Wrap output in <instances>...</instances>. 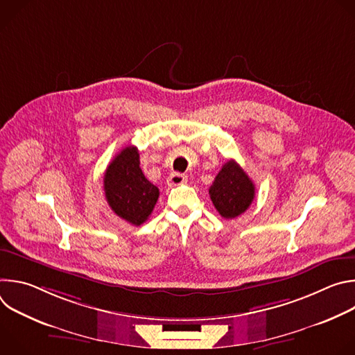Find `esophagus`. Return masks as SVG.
Returning a JSON list of instances; mask_svg holds the SVG:
<instances>
[{
  "instance_id": "obj_1",
  "label": "esophagus",
  "mask_w": 355,
  "mask_h": 355,
  "mask_svg": "<svg viewBox=\"0 0 355 355\" xmlns=\"http://www.w3.org/2000/svg\"><path fill=\"white\" fill-rule=\"evenodd\" d=\"M184 182H187V175L180 174V173H173V174L168 177V180H167V184H168L170 187L181 185V184H184Z\"/></svg>"
}]
</instances>
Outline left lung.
Returning <instances> with one entry per match:
<instances>
[{"label": "left lung", "instance_id": "obj_1", "mask_svg": "<svg viewBox=\"0 0 355 355\" xmlns=\"http://www.w3.org/2000/svg\"><path fill=\"white\" fill-rule=\"evenodd\" d=\"M254 193V184L234 160L223 164L209 188L212 204L225 219H234L245 212Z\"/></svg>", "mask_w": 355, "mask_h": 355}]
</instances>
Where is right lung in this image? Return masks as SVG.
Segmentation results:
<instances>
[{
	"label": "right lung",
	"mask_w": 355,
	"mask_h": 355,
	"mask_svg": "<svg viewBox=\"0 0 355 355\" xmlns=\"http://www.w3.org/2000/svg\"><path fill=\"white\" fill-rule=\"evenodd\" d=\"M104 191L111 209L126 222L140 226L147 220L159 199V188L140 168L139 150L128 146L107 167Z\"/></svg>",
	"instance_id": "obj_1"
}]
</instances>
